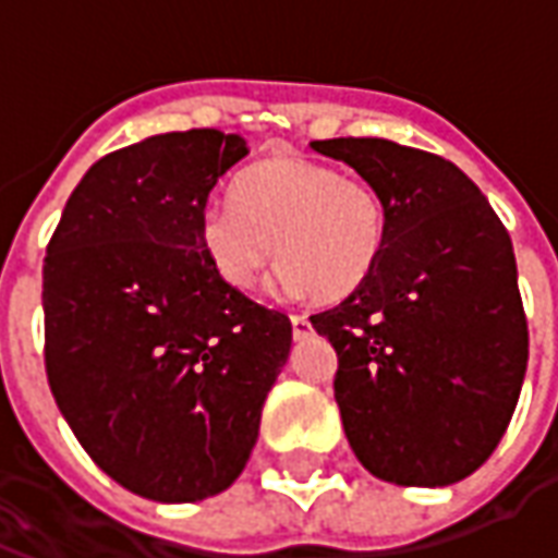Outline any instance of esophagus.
Segmentation results:
<instances>
[{"label":"esophagus","instance_id":"obj_1","mask_svg":"<svg viewBox=\"0 0 558 558\" xmlns=\"http://www.w3.org/2000/svg\"><path fill=\"white\" fill-rule=\"evenodd\" d=\"M290 323H292V335H295V340H304L314 328H311V319L304 314H292L290 316Z\"/></svg>","mask_w":558,"mask_h":558}]
</instances>
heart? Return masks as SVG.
Segmentation results:
<instances>
[{
	"mask_svg": "<svg viewBox=\"0 0 558 558\" xmlns=\"http://www.w3.org/2000/svg\"><path fill=\"white\" fill-rule=\"evenodd\" d=\"M232 199L199 215V244L232 290H251L275 254L287 290L335 302L359 290L379 263L386 203L362 175L278 155L244 172Z\"/></svg>",
	"mask_w": 558,
	"mask_h": 558,
	"instance_id": "heart-1",
	"label": "heart"
}]
</instances>
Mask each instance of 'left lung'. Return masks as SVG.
Instances as JSON below:
<instances>
[{
	"mask_svg": "<svg viewBox=\"0 0 558 558\" xmlns=\"http://www.w3.org/2000/svg\"><path fill=\"white\" fill-rule=\"evenodd\" d=\"M386 203L374 271L311 316L338 352L335 400L362 466L445 487L496 451L514 415L529 328L511 235L451 160L379 137L314 140Z\"/></svg>",
	"mask_w": 558,
	"mask_h": 558,
	"instance_id": "1",
	"label": "left lung"
}]
</instances>
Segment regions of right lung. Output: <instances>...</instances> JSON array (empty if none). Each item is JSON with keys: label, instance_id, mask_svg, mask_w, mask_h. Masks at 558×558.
<instances>
[{"label": "right lung", "instance_id": "obj_1", "mask_svg": "<svg viewBox=\"0 0 558 558\" xmlns=\"http://www.w3.org/2000/svg\"><path fill=\"white\" fill-rule=\"evenodd\" d=\"M247 155L239 134L172 131L92 163L44 256V367L98 466L155 502L242 475L290 316L218 278L199 215Z\"/></svg>", "mask_w": 558, "mask_h": 558}]
</instances>
